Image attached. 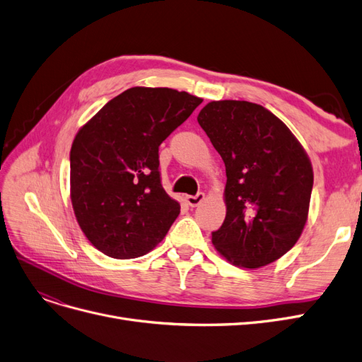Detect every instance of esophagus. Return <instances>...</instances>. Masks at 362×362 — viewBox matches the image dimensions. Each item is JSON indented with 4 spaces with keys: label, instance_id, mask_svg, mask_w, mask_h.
<instances>
[{
    "label": "esophagus",
    "instance_id": "obj_1",
    "mask_svg": "<svg viewBox=\"0 0 362 362\" xmlns=\"http://www.w3.org/2000/svg\"><path fill=\"white\" fill-rule=\"evenodd\" d=\"M204 199H205V193H197L196 196H187L185 202L192 208H196V206H199L202 204V202H204Z\"/></svg>",
    "mask_w": 362,
    "mask_h": 362
}]
</instances>
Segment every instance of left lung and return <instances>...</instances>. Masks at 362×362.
<instances>
[{
	"mask_svg": "<svg viewBox=\"0 0 362 362\" xmlns=\"http://www.w3.org/2000/svg\"><path fill=\"white\" fill-rule=\"evenodd\" d=\"M197 122L226 165V220L212 243L231 264L276 262L308 221L313 170L286 124L248 100H212Z\"/></svg>",
	"mask_w": 362,
	"mask_h": 362,
	"instance_id": "left-lung-1",
	"label": "left lung"
}]
</instances>
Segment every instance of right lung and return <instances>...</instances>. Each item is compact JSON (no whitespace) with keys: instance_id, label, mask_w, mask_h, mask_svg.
<instances>
[{"instance_id":"add662e5","label":"right lung","mask_w":362,"mask_h":362,"mask_svg":"<svg viewBox=\"0 0 362 362\" xmlns=\"http://www.w3.org/2000/svg\"><path fill=\"white\" fill-rule=\"evenodd\" d=\"M202 99L168 88H131L86 123L71 147V202L83 233L108 257L146 255L180 204L163 190L158 147Z\"/></svg>"}]
</instances>
